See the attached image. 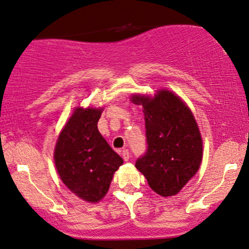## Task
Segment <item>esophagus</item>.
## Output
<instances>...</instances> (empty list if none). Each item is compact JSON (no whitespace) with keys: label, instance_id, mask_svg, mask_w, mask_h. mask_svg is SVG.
Returning <instances> with one entry per match:
<instances>
[{"label":"esophagus","instance_id":"esophagus-1","mask_svg":"<svg viewBox=\"0 0 249 249\" xmlns=\"http://www.w3.org/2000/svg\"><path fill=\"white\" fill-rule=\"evenodd\" d=\"M122 156H123V159H124L125 161H127L128 159H130V151H128L127 149H124V150L122 151Z\"/></svg>","mask_w":249,"mask_h":249}]
</instances>
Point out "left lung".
Returning a JSON list of instances; mask_svg holds the SVG:
<instances>
[{
	"label": "left lung",
	"mask_w": 249,
	"mask_h": 249,
	"mask_svg": "<svg viewBox=\"0 0 249 249\" xmlns=\"http://www.w3.org/2000/svg\"><path fill=\"white\" fill-rule=\"evenodd\" d=\"M143 107L147 150L135 167L163 197L177 195L199 170L203 142L194 115L178 95L158 91L154 98L132 95Z\"/></svg>",
	"instance_id": "obj_1"
}]
</instances>
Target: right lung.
Instances as JSON below:
<instances>
[{
	"label": "right lung",
	"instance_id": "add662e5",
	"mask_svg": "<svg viewBox=\"0 0 249 249\" xmlns=\"http://www.w3.org/2000/svg\"><path fill=\"white\" fill-rule=\"evenodd\" d=\"M102 110L77 108L59 135L54 163L61 180L76 196L97 203L107 194L123 159L98 130Z\"/></svg>",
	"mask_w": 249,
	"mask_h": 249
}]
</instances>
